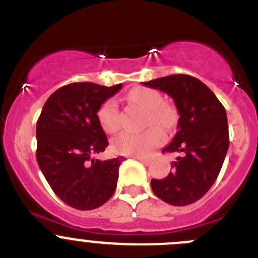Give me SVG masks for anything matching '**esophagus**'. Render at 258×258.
<instances>
[{
    "label": "esophagus",
    "mask_w": 258,
    "mask_h": 258,
    "mask_svg": "<svg viewBox=\"0 0 258 258\" xmlns=\"http://www.w3.org/2000/svg\"><path fill=\"white\" fill-rule=\"evenodd\" d=\"M133 158H136V160H138V161H141L142 164L150 165V160H148V158H145V157H137V156H134Z\"/></svg>",
    "instance_id": "obj_1"
}]
</instances>
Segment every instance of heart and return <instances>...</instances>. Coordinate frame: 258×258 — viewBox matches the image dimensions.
I'll list each match as a JSON object with an SVG mask.
<instances>
[{
  "mask_svg": "<svg viewBox=\"0 0 258 258\" xmlns=\"http://www.w3.org/2000/svg\"><path fill=\"white\" fill-rule=\"evenodd\" d=\"M127 100L146 111L145 125L167 129L174 119V112L170 106L162 102L161 94L151 88H134L127 94ZM101 126L111 133L119 127V110L113 100H107L101 105L97 112ZM162 142V134L157 129H148L143 133L121 132L112 139V150L120 155L145 157Z\"/></svg>",
  "mask_w": 258,
  "mask_h": 258,
  "instance_id": "b5f03b06",
  "label": "heart"
}]
</instances>
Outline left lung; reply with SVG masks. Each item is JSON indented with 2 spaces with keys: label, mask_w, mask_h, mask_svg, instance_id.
Masks as SVG:
<instances>
[{
  "label": "left lung",
  "mask_w": 258,
  "mask_h": 258,
  "mask_svg": "<svg viewBox=\"0 0 258 258\" xmlns=\"http://www.w3.org/2000/svg\"><path fill=\"white\" fill-rule=\"evenodd\" d=\"M171 97L179 113L176 134L162 152L180 153L164 179L151 186L172 206L197 202L217 179L229 148L226 111L214 92L197 78L176 74L145 82Z\"/></svg>",
  "instance_id": "8db88e82"
}]
</instances>
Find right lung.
Instances as JSON below:
<instances>
[{
    "label": "right lung",
    "instance_id": "1",
    "mask_svg": "<svg viewBox=\"0 0 258 258\" xmlns=\"http://www.w3.org/2000/svg\"><path fill=\"white\" fill-rule=\"evenodd\" d=\"M121 87L72 83L52 93L42 108L37 121V162L55 195L73 209H97L116 189L125 158L101 161L92 156L108 146L97 112Z\"/></svg>",
    "mask_w": 258,
    "mask_h": 258
}]
</instances>
